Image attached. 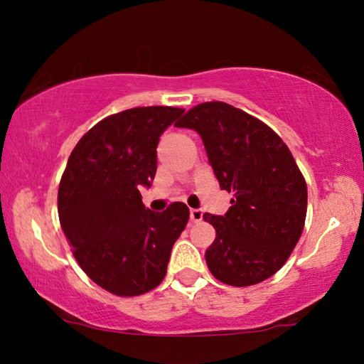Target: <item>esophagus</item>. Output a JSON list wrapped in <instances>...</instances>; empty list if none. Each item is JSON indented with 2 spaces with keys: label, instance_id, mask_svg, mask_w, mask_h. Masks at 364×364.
<instances>
[{
  "label": "esophagus",
  "instance_id": "1",
  "mask_svg": "<svg viewBox=\"0 0 364 364\" xmlns=\"http://www.w3.org/2000/svg\"><path fill=\"white\" fill-rule=\"evenodd\" d=\"M202 218H203L202 208H192V210H191V220L192 222H200Z\"/></svg>",
  "mask_w": 364,
  "mask_h": 364
}]
</instances>
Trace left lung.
Returning a JSON list of instances; mask_svg holds the SVG:
<instances>
[{"mask_svg": "<svg viewBox=\"0 0 364 364\" xmlns=\"http://www.w3.org/2000/svg\"><path fill=\"white\" fill-rule=\"evenodd\" d=\"M176 126L202 137L220 188L233 193L225 215H203L217 232L205 252L208 270L232 287L275 275L306 217V182L290 149L267 124L220 101L198 104Z\"/></svg>", "mask_w": 364, "mask_h": 364, "instance_id": "obj_1", "label": "left lung"}]
</instances>
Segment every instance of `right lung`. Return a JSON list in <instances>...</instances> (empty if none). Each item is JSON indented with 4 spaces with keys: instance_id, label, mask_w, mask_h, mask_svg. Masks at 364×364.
Here are the masks:
<instances>
[{
    "instance_id": "right-lung-1",
    "label": "right lung",
    "mask_w": 364,
    "mask_h": 364,
    "mask_svg": "<svg viewBox=\"0 0 364 364\" xmlns=\"http://www.w3.org/2000/svg\"><path fill=\"white\" fill-rule=\"evenodd\" d=\"M182 114L164 106L114 114L84 134L69 156L58 192L59 222L79 267L114 295L154 290L188 222L186 203L154 212L139 192L156 177L159 139Z\"/></svg>"
}]
</instances>
